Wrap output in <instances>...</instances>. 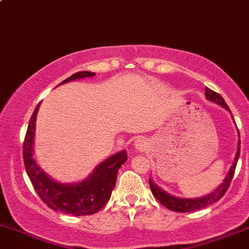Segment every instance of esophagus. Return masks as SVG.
Wrapping results in <instances>:
<instances>
[{
	"mask_svg": "<svg viewBox=\"0 0 249 249\" xmlns=\"http://www.w3.org/2000/svg\"><path fill=\"white\" fill-rule=\"evenodd\" d=\"M134 147L139 151H143V149H147V147H148V142H147V140L143 136H139V138L135 139Z\"/></svg>",
	"mask_w": 249,
	"mask_h": 249,
	"instance_id": "esophagus-1",
	"label": "esophagus"
}]
</instances>
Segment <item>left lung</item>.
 <instances>
[{
  "mask_svg": "<svg viewBox=\"0 0 249 249\" xmlns=\"http://www.w3.org/2000/svg\"><path fill=\"white\" fill-rule=\"evenodd\" d=\"M205 97L207 100H209L210 102H213L218 106L223 107L226 110H228L229 113L231 114V109L227 106V103L224 102V100L222 98L221 95H218L217 92L213 91V90L209 89V88H205ZM232 117V115H231ZM234 119V117H232ZM237 136H239V141H237V151L236 154H235L234 161H232V165L229 168V172L227 173L226 178L223 179V181L217 186L213 192L205 195L203 197H198V198H181V197H176L173 195H170L168 192L162 190L161 188L157 185L152 178H149V186H151L152 194L154 195V197L161 203L162 205L167 208V209L172 211H177V213H190V211L199 210L203 209V208H207L209 205L213 204V203L217 202L218 199L223 197V195L226 194V191L228 190L229 185H231V181L232 179V176H234L235 167H236L237 160H239L240 156V133L239 129H237Z\"/></svg>",
  "mask_w": 249,
  "mask_h": 249,
  "instance_id": "1",
  "label": "left lung"
}]
</instances>
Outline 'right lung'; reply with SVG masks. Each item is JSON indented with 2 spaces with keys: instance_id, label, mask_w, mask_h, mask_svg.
Segmentation results:
<instances>
[{
  "instance_id": "1",
  "label": "right lung",
  "mask_w": 249,
  "mask_h": 249,
  "mask_svg": "<svg viewBox=\"0 0 249 249\" xmlns=\"http://www.w3.org/2000/svg\"><path fill=\"white\" fill-rule=\"evenodd\" d=\"M95 72L82 71L73 73L60 83L77 81L85 77H93ZM40 103L29 120L28 129L23 142V161L36 194L42 202L51 209L74 216L92 215L104 207L111 196L115 188L119 168L127 160V152L120 151L113 154L95 167V170L78 183H60L54 180L39 166L34 158V135H36V120Z\"/></svg>"
}]
</instances>
